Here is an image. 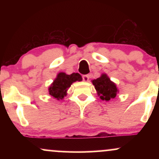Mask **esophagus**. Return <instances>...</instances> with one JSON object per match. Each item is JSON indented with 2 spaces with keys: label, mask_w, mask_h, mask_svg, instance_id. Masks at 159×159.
<instances>
[{
  "label": "esophagus",
  "mask_w": 159,
  "mask_h": 159,
  "mask_svg": "<svg viewBox=\"0 0 159 159\" xmlns=\"http://www.w3.org/2000/svg\"><path fill=\"white\" fill-rule=\"evenodd\" d=\"M83 80L84 81H89V79H90V76H89V75H83Z\"/></svg>",
  "instance_id": "esophagus-1"
}]
</instances>
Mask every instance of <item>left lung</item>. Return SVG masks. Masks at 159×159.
I'll return each instance as SVG.
<instances>
[{"label": "left lung", "instance_id": "8db88e82", "mask_svg": "<svg viewBox=\"0 0 159 159\" xmlns=\"http://www.w3.org/2000/svg\"><path fill=\"white\" fill-rule=\"evenodd\" d=\"M93 84L101 99L109 101L111 98L116 97L118 92L116 86L105 74L102 75L100 78L93 80Z\"/></svg>", "mask_w": 159, "mask_h": 159}]
</instances>
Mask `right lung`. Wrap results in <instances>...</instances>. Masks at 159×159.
<instances>
[{
    "label": "right lung",
    "instance_id": "right-lung-1",
    "mask_svg": "<svg viewBox=\"0 0 159 159\" xmlns=\"http://www.w3.org/2000/svg\"><path fill=\"white\" fill-rule=\"evenodd\" d=\"M76 81H82L81 75L78 73L66 75L64 72H61L57 75L56 79L49 87V94L57 99H62L66 95L69 87Z\"/></svg>",
    "mask_w": 159,
    "mask_h": 159
}]
</instances>
